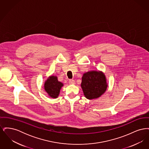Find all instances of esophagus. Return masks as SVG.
<instances>
[{
	"mask_svg": "<svg viewBox=\"0 0 149 149\" xmlns=\"http://www.w3.org/2000/svg\"><path fill=\"white\" fill-rule=\"evenodd\" d=\"M69 83L70 84H75V80H74L72 79H70L69 81Z\"/></svg>",
	"mask_w": 149,
	"mask_h": 149,
	"instance_id": "34e87169",
	"label": "esophagus"
}]
</instances>
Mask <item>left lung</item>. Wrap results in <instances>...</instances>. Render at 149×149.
<instances>
[{
  "label": "left lung",
  "instance_id": "8db88e82",
  "mask_svg": "<svg viewBox=\"0 0 149 149\" xmlns=\"http://www.w3.org/2000/svg\"><path fill=\"white\" fill-rule=\"evenodd\" d=\"M107 86L106 77L102 71H88L82 77L81 87L87 99L99 98L106 91Z\"/></svg>",
  "mask_w": 149,
  "mask_h": 149
}]
</instances>
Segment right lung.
<instances>
[{
	"label": "right lung",
	"mask_w": 149,
	"mask_h": 149,
	"mask_svg": "<svg viewBox=\"0 0 149 149\" xmlns=\"http://www.w3.org/2000/svg\"><path fill=\"white\" fill-rule=\"evenodd\" d=\"M63 86V83L58 81L56 76L51 75L45 81L44 89L51 98H57L59 95L61 88Z\"/></svg>",
	"instance_id": "1"
}]
</instances>
